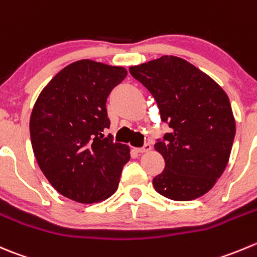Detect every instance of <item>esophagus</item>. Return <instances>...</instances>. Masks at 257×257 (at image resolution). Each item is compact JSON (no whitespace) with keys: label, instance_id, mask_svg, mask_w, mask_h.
I'll return each mask as SVG.
<instances>
[{"label":"esophagus","instance_id":"34e87169","mask_svg":"<svg viewBox=\"0 0 257 257\" xmlns=\"http://www.w3.org/2000/svg\"><path fill=\"white\" fill-rule=\"evenodd\" d=\"M152 149V146L149 143L144 144L143 147H141V148H136V152H138V153H147V152H149Z\"/></svg>","mask_w":257,"mask_h":257}]
</instances>
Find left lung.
Masks as SVG:
<instances>
[{
  "instance_id": "left-lung-1",
  "label": "left lung",
  "mask_w": 257,
  "mask_h": 257,
  "mask_svg": "<svg viewBox=\"0 0 257 257\" xmlns=\"http://www.w3.org/2000/svg\"><path fill=\"white\" fill-rule=\"evenodd\" d=\"M156 99L171 133L154 149L164 158L153 178L159 195L192 201L207 193L230 159L236 123L227 94L212 78L181 57L164 55L129 68Z\"/></svg>"
}]
</instances>
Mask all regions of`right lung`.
<instances>
[{
    "instance_id": "obj_1",
    "label": "right lung",
    "mask_w": 257,
    "mask_h": 257,
    "mask_svg": "<svg viewBox=\"0 0 257 257\" xmlns=\"http://www.w3.org/2000/svg\"><path fill=\"white\" fill-rule=\"evenodd\" d=\"M126 76L123 66L84 59L60 70L40 93L30 116L32 151L60 195L98 203L118 189L131 159L126 144L104 138L106 98Z\"/></svg>"
}]
</instances>
